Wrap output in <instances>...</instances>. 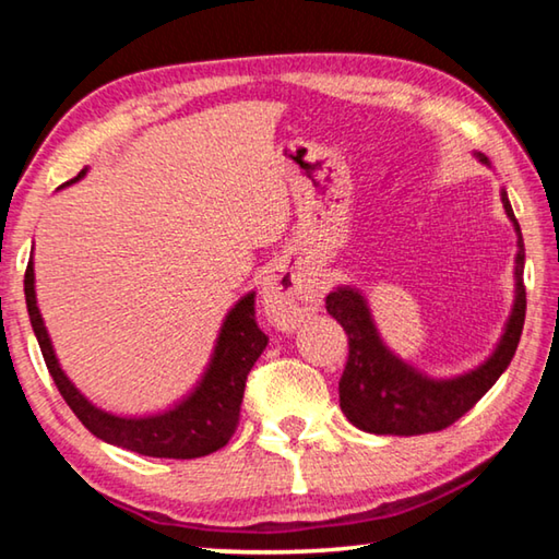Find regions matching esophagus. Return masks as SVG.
Here are the masks:
<instances>
[{
  "mask_svg": "<svg viewBox=\"0 0 559 559\" xmlns=\"http://www.w3.org/2000/svg\"><path fill=\"white\" fill-rule=\"evenodd\" d=\"M316 293L283 271H271L261 283L263 313L281 330L298 328L316 308Z\"/></svg>",
  "mask_w": 559,
  "mask_h": 559,
  "instance_id": "34e87169",
  "label": "esophagus"
}]
</instances>
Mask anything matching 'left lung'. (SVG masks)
Masks as SVG:
<instances>
[{"label": "left lung", "mask_w": 559, "mask_h": 559, "mask_svg": "<svg viewBox=\"0 0 559 559\" xmlns=\"http://www.w3.org/2000/svg\"><path fill=\"white\" fill-rule=\"evenodd\" d=\"M476 157L490 167L486 155L476 153ZM500 202L518 234L515 300L496 349L476 370L449 380L419 372L384 345L362 293L349 286L328 293V313L343 325L349 343L345 372L340 377V409L357 429L392 437L441 431L459 421L508 370L525 323V246L506 189H500Z\"/></svg>", "instance_id": "left-lung-1"}]
</instances>
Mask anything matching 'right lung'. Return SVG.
<instances>
[{"label": "right lung", "instance_id": "obj_1", "mask_svg": "<svg viewBox=\"0 0 559 559\" xmlns=\"http://www.w3.org/2000/svg\"><path fill=\"white\" fill-rule=\"evenodd\" d=\"M86 173L88 167L81 169L71 182H66V187L79 182V179L86 177ZM24 296L34 335L39 340L49 374L53 377L66 404L71 406L73 414L79 416L93 437L112 443V447L155 459H200L229 443L236 424H239L246 377H249L253 362L269 345L266 333H261V328L257 325V308H253L257 293H246L226 313L210 365H206L202 380L197 382L194 390L169 409L147 416H120L98 409L66 377L59 359H56L39 306H36L32 259L24 273Z\"/></svg>", "mask_w": 559, "mask_h": 559}]
</instances>
